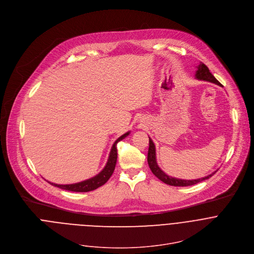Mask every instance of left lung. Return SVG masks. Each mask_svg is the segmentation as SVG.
I'll return each mask as SVG.
<instances>
[{"mask_svg":"<svg viewBox=\"0 0 254 254\" xmlns=\"http://www.w3.org/2000/svg\"><path fill=\"white\" fill-rule=\"evenodd\" d=\"M195 78L198 79V80H204V81H208V82H211V83H215L219 86H222V84L210 72L209 68L202 62H200V64L197 66V71H196V74H195ZM147 162H148L150 170L152 171V173L159 180H161L162 182H164L167 185L176 186V187H186V186L195 185L199 182H202L204 180L209 179L210 177H212L217 172V171H215V172H213L212 174H210L206 177L199 178V179H194V180H184V179H179V178H175V177H171V176L167 175L164 171H162L160 169V167L157 164L155 145H154V143H153V141L150 137H149V148H148V154H147Z\"/></svg>","mask_w":254,"mask_h":254,"instance_id":"8db88e82","label":"left lung"}]
</instances>
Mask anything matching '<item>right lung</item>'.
<instances>
[{"mask_svg": "<svg viewBox=\"0 0 254 254\" xmlns=\"http://www.w3.org/2000/svg\"><path fill=\"white\" fill-rule=\"evenodd\" d=\"M129 133H130V131L126 132L125 134L121 135L114 142V144L112 146V149L110 151V155H109V158H108L106 166L96 176H94V177H92L90 179H87L85 181L74 183V184L60 185V184H55V183H51V182H48V183L53 185V186H55V187H58L60 189L67 190V191H72V192H89V191H93V190L103 186L110 179L112 174L114 173V170H115V167H116V163H117V158H118V150H117L118 142L123 140Z\"/></svg>", "mask_w": 254, "mask_h": 254, "instance_id": "1", "label": "right lung"}]
</instances>
